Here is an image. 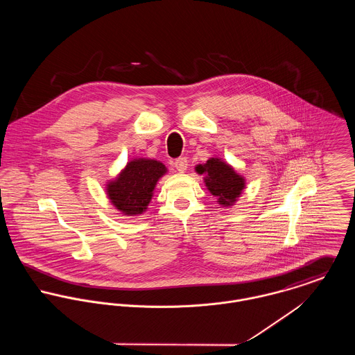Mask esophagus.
Listing matches in <instances>:
<instances>
[{"mask_svg":"<svg viewBox=\"0 0 355 355\" xmlns=\"http://www.w3.org/2000/svg\"><path fill=\"white\" fill-rule=\"evenodd\" d=\"M172 165L179 171V172H184L187 169V158L186 157H179L176 159H173Z\"/></svg>","mask_w":355,"mask_h":355,"instance_id":"34e87169","label":"esophagus"}]
</instances>
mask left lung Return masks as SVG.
<instances>
[{
  "instance_id": "obj_1",
  "label": "left lung",
  "mask_w": 355,
  "mask_h": 355,
  "mask_svg": "<svg viewBox=\"0 0 355 355\" xmlns=\"http://www.w3.org/2000/svg\"><path fill=\"white\" fill-rule=\"evenodd\" d=\"M196 169L198 173H206L205 183L207 190L218 198L223 206L235 202L245 189V179L218 158H210Z\"/></svg>"
}]
</instances>
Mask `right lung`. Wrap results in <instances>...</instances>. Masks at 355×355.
Returning a JSON list of instances; mask_svg holds the SVG:
<instances>
[{
  "label": "right lung",
  "mask_w": 355,
  "mask_h": 355,
  "mask_svg": "<svg viewBox=\"0 0 355 355\" xmlns=\"http://www.w3.org/2000/svg\"><path fill=\"white\" fill-rule=\"evenodd\" d=\"M166 172L162 162L155 159H134L107 184L110 202L124 214H141L150 202L157 180Z\"/></svg>",
  "instance_id": "1"
}]
</instances>
